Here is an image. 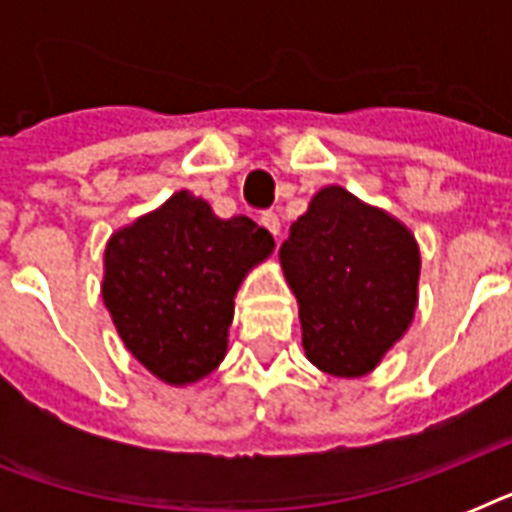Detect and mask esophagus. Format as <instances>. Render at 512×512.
Masks as SVG:
<instances>
[{
  "label": "esophagus",
  "instance_id": "obj_1",
  "mask_svg": "<svg viewBox=\"0 0 512 512\" xmlns=\"http://www.w3.org/2000/svg\"><path fill=\"white\" fill-rule=\"evenodd\" d=\"M260 223H263L265 228L273 233V236H279L281 233V220L276 212H263V215H260Z\"/></svg>",
  "mask_w": 512,
  "mask_h": 512
}]
</instances>
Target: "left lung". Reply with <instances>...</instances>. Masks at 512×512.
Listing matches in <instances>:
<instances>
[{"label":"left lung","instance_id":"left-lung-1","mask_svg":"<svg viewBox=\"0 0 512 512\" xmlns=\"http://www.w3.org/2000/svg\"><path fill=\"white\" fill-rule=\"evenodd\" d=\"M279 260L300 308L305 356L321 372L364 377L412 324L420 284L414 233L342 185L313 196Z\"/></svg>","mask_w":512,"mask_h":512}]
</instances>
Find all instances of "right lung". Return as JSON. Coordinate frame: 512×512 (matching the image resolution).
<instances>
[{
  "label": "right lung",
  "instance_id": "add662e5",
  "mask_svg": "<svg viewBox=\"0 0 512 512\" xmlns=\"http://www.w3.org/2000/svg\"><path fill=\"white\" fill-rule=\"evenodd\" d=\"M273 247L255 220H223L191 191L119 228L106 244L100 292L124 348L167 385L204 380L228 350L241 281Z\"/></svg>",
  "mask_w": 512,
  "mask_h": 512
}]
</instances>
